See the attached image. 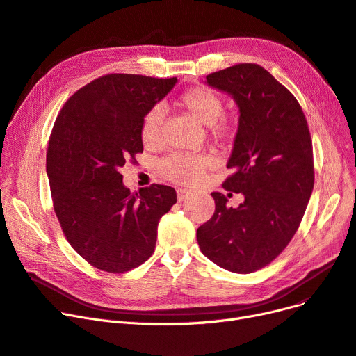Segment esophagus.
<instances>
[{"mask_svg":"<svg viewBox=\"0 0 356 356\" xmlns=\"http://www.w3.org/2000/svg\"><path fill=\"white\" fill-rule=\"evenodd\" d=\"M191 195H192V192L188 191V189H177V201H179V202L185 201V200L189 198Z\"/></svg>","mask_w":356,"mask_h":356,"instance_id":"34e87169","label":"esophagus"}]
</instances>
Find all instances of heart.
<instances>
[{"mask_svg":"<svg viewBox=\"0 0 356 356\" xmlns=\"http://www.w3.org/2000/svg\"><path fill=\"white\" fill-rule=\"evenodd\" d=\"M177 105L185 110L196 122L204 126H211L214 135H225L229 130L226 120L221 115L225 113V101L211 88L196 86L183 92L177 99ZM164 111L160 105H155L145 114L140 127V138L147 147H155L161 138V126ZM213 165V158L208 155L171 154L161 163V173L171 181L191 185Z\"/></svg>","mask_w":356,"mask_h":356,"instance_id":"b5f03b06","label":"heart"}]
</instances>
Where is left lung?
Masks as SVG:
<instances>
[{
    "label": "left lung",
    "instance_id": "8db88e82",
    "mask_svg": "<svg viewBox=\"0 0 356 356\" xmlns=\"http://www.w3.org/2000/svg\"><path fill=\"white\" fill-rule=\"evenodd\" d=\"M239 107V126L222 183L245 201L227 207L213 192L214 216L196 230L214 264L248 274L268 266L295 236L314 189L312 140L299 102L258 64H236L207 76ZM230 195V193H229Z\"/></svg>",
    "mask_w": 356,
    "mask_h": 356
}]
</instances>
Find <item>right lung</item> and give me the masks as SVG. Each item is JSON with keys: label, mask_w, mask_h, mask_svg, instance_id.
<instances>
[{"label": "right lung", "mask_w": 356, "mask_h": 356, "mask_svg": "<svg viewBox=\"0 0 356 356\" xmlns=\"http://www.w3.org/2000/svg\"><path fill=\"white\" fill-rule=\"evenodd\" d=\"M177 79L113 73L67 99L52 127L47 175L65 239L92 267L126 273L155 251L160 218L177 201L176 191L151 185L131 193L120 167L143 151L145 114Z\"/></svg>", "instance_id": "1"}]
</instances>
